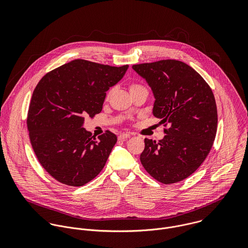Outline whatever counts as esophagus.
<instances>
[{"label":"esophagus","mask_w":248,"mask_h":248,"mask_svg":"<svg viewBox=\"0 0 248 248\" xmlns=\"http://www.w3.org/2000/svg\"><path fill=\"white\" fill-rule=\"evenodd\" d=\"M130 137H131L130 134H127V133L125 134V133H124V134H121V135L118 137V140H125L129 139Z\"/></svg>","instance_id":"obj_1"}]
</instances>
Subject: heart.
<instances>
[{
  "label": "heart",
  "instance_id": "b5f03b06",
  "mask_svg": "<svg viewBox=\"0 0 248 248\" xmlns=\"http://www.w3.org/2000/svg\"><path fill=\"white\" fill-rule=\"evenodd\" d=\"M129 90H130V93H135V92H138V91H140V90H145L147 91V89L142 86L140 84H138V83H132L130 86H129Z\"/></svg>",
  "mask_w": 248,
  "mask_h": 248
}]
</instances>
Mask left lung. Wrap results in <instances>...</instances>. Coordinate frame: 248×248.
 <instances>
[{
  "label": "left lung",
  "instance_id": "left-lung-1",
  "mask_svg": "<svg viewBox=\"0 0 248 248\" xmlns=\"http://www.w3.org/2000/svg\"><path fill=\"white\" fill-rule=\"evenodd\" d=\"M133 69L151 87L155 99L153 114L167 127L163 140L145 139L141 164L161 183L181 181L202 165L212 148L217 125L212 90L181 61L160 60Z\"/></svg>",
  "mask_w": 248,
  "mask_h": 248
}]
</instances>
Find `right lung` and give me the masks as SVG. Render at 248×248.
Returning a JSON list of instances; mask_svg holds the SVG:
<instances>
[{"instance_id":"obj_1","label":"right lung","mask_w":248,"mask_h":248,"mask_svg":"<svg viewBox=\"0 0 248 248\" xmlns=\"http://www.w3.org/2000/svg\"><path fill=\"white\" fill-rule=\"evenodd\" d=\"M128 68L76 59L37 84L27 119L30 140L40 164L57 181L82 186L104 168L117 138L106 131L96 140L83 124L85 116L102 110L107 91Z\"/></svg>"}]
</instances>
